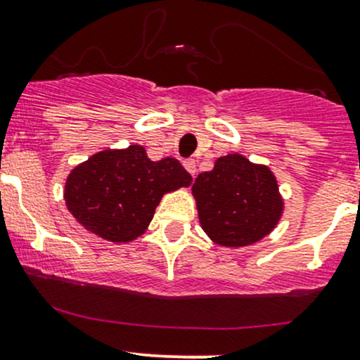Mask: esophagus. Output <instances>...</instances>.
I'll return each mask as SVG.
<instances>
[{
  "mask_svg": "<svg viewBox=\"0 0 360 360\" xmlns=\"http://www.w3.org/2000/svg\"><path fill=\"white\" fill-rule=\"evenodd\" d=\"M184 166H185V169H187V172L191 173L192 176L195 175L197 169H195V161H194V160H185V161H184Z\"/></svg>",
  "mask_w": 360,
  "mask_h": 360,
  "instance_id": "esophagus-1",
  "label": "esophagus"
}]
</instances>
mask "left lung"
I'll return each instance as SVG.
<instances>
[{
	"mask_svg": "<svg viewBox=\"0 0 360 360\" xmlns=\"http://www.w3.org/2000/svg\"><path fill=\"white\" fill-rule=\"evenodd\" d=\"M202 230L223 247L252 245L271 233L283 212L273 172L242 154L216 160L192 185Z\"/></svg>",
	"mask_w": 360,
	"mask_h": 360,
	"instance_id": "1",
	"label": "left lung"
}]
</instances>
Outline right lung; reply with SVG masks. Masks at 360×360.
Returning a JSON list of instances; mask_svg holds the SVG:
<instances>
[{"label":"right lung","instance_id":"add662e5","mask_svg":"<svg viewBox=\"0 0 360 360\" xmlns=\"http://www.w3.org/2000/svg\"><path fill=\"white\" fill-rule=\"evenodd\" d=\"M192 176L175 158L150 161L142 146L106 149L72 169L65 202L87 231L110 242H132L148 230L166 192Z\"/></svg>","mask_w":360,"mask_h":360}]
</instances>
